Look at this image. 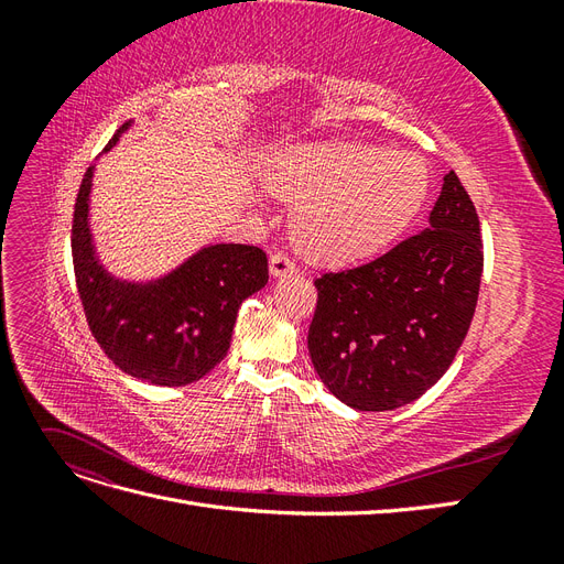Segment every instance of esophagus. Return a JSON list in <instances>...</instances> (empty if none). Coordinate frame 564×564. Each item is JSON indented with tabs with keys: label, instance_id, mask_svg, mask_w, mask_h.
I'll list each match as a JSON object with an SVG mask.
<instances>
[{
	"label": "esophagus",
	"instance_id": "34e87169",
	"mask_svg": "<svg viewBox=\"0 0 564 564\" xmlns=\"http://www.w3.org/2000/svg\"><path fill=\"white\" fill-rule=\"evenodd\" d=\"M296 272V263L289 253H272L270 256V275L272 278H286V275H294Z\"/></svg>",
	"mask_w": 564,
	"mask_h": 564
}]
</instances>
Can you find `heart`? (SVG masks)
<instances>
[{"label":"heart","mask_w":564,"mask_h":564,"mask_svg":"<svg viewBox=\"0 0 564 564\" xmlns=\"http://www.w3.org/2000/svg\"><path fill=\"white\" fill-rule=\"evenodd\" d=\"M268 183L296 204V245L313 261L371 259L412 224L431 193V169L416 152L369 143L303 145L278 158Z\"/></svg>","instance_id":"heart-1"}]
</instances>
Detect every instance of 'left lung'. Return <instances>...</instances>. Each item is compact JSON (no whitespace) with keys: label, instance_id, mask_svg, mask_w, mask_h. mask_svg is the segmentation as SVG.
Wrapping results in <instances>:
<instances>
[{"label":"left lung","instance_id":"obj_1","mask_svg":"<svg viewBox=\"0 0 564 564\" xmlns=\"http://www.w3.org/2000/svg\"><path fill=\"white\" fill-rule=\"evenodd\" d=\"M482 263L480 218L449 172L429 228L365 265L315 280L308 350L322 383L360 412L421 398L464 344Z\"/></svg>","mask_w":564,"mask_h":564}]
</instances>
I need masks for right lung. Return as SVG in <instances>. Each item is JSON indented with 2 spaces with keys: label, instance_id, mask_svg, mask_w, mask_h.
Here are the masks:
<instances>
[{
  "label": "right lung",
  "instance_id": "obj_1",
  "mask_svg": "<svg viewBox=\"0 0 564 564\" xmlns=\"http://www.w3.org/2000/svg\"><path fill=\"white\" fill-rule=\"evenodd\" d=\"M131 122L119 127L106 152ZM94 166L82 178L73 218L77 292L94 338L133 379L155 386L199 381L224 360L237 311L268 282L265 251L209 245L160 280H119L100 265L89 228Z\"/></svg>",
  "mask_w": 564,
  "mask_h": 564
}]
</instances>
